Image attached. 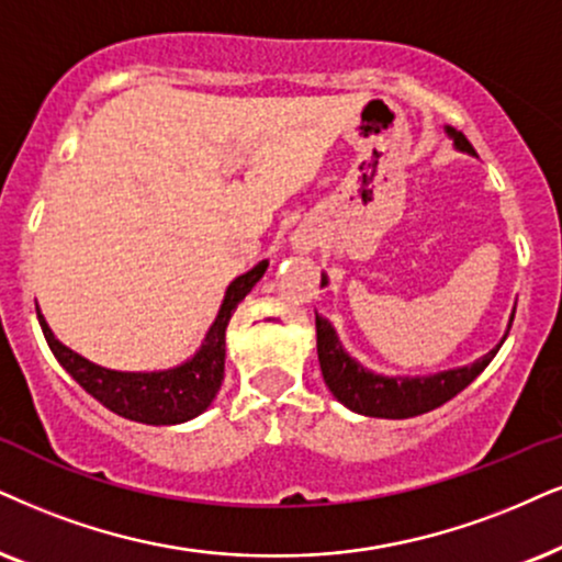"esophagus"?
<instances>
[{
	"instance_id": "esophagus-1",
	"label": "esophagus",
	"mask_w": 562,
	"mask_h": 562,
	"mask_svg": "<svg viewBox=\"0 0 562 562\" xmlns=\"http://www.w3.org/2000/svg\"><path fill=\"white\" fill-rule=\"evenodd\" d=\"M293 244H295V248H301V251H311V246H314V238L305 236V233H295Z\"/></svg>"
}]
</instances>
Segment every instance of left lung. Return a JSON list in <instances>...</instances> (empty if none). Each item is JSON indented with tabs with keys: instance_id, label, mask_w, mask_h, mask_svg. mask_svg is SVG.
Segmentation results:
<instances>
[{
	"instance_id": "8db88e82",
	"label": "left lung",
	"mask_w": 562,
	"mask_h": 562,
	"mask_svg": "<svg viewBox=\"0 0 562 562\" xmlns=\"http://www.w3.org/2000/svg\"><path fill=\"white\" fill-rule=\"evenodd\" d=\"M449 137L453 139V147L461 153L474 155V147L464 134L446 126ZM326 274H322V288L326 285ZM514 324V316H510ZM510 329V326H508ZM508 337V331H506ZM503 337V339H506ZM501 339V345H503ZM493 347L487 355H482L480 360H474L472 366L453 368V371H443L436 375H417V379H402V375H379L368 371L352 360L345 352L342 342H339L334 326L326 322L324 316L316 314V350H318V363H322V373L329 392L337 396L345 407H350L358 415L368 417H386V420H404V417L423 415L453 400L459 392H464L477 375L485 371L490 360L495 358V352L501 350Z\"/></svg>"
}]
</instances>
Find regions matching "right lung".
<instances>
[{
    "label": "right lung",
    "instance_id": "right-lung-1",
    "mask_svg": "<svg viewBox=\"0 0 562 562\" xmlns=\"http://www.w3.org/2000/svg\"><path fill=\"white\" fill-rule=\"evenodd\" d=\"M267 267V259L259 261L257 267L231 282L215 324L210 326L207 337H204V345L199 347L194 358L187 360L183 366L168 368V371L124 373L90 363L82 355L64 347L54 337V331L48 329L41 311H38L41 329H44L54 358L92 400H98L103 407L126 417V420L145 425H179L202 415L217 396L220 383L225 379V329H228L233 311L265 277Z\"/></svg>",
    "mask_w": 562,
    "mask_h": 562
}]
</instances>
